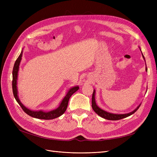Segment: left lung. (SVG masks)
<instances>
[{
  "mask_svg": "<svg viewBox=\"0 0 157 157\" xmlns=\"http://www.w3.org/2000/svg\"><path fill=\"white\" fill-rule=\"evenodd\" d=\"M141 51V50H140ZM142 56L144 59V56L142 54ZM146 71H147V67H146ZM141 105H140L138 106L137 108H136V109H134V111L130 112L129 113H126V114H114V113H109V112H106L104 110H102V109L99 108L98 106L96 105V103L95 101V90H94V92H93V94H92V107L94 110V112L96 113V114H98L99 116H101V117L106 119H108V120H113V121H115V120H119V119H121L123 118H125L127 117H129L130 115H132V114H134V113L137 111V110L139 109L140 106Z\"/></svg>",
  "mask_w": 157,
  "mask_h": 157,
  "instance_id": "left-lung-1",
  "label": "left lung"
}]
</instances>
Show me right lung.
Instances as JSON below:
<instances>
[{
  "mask_svg": "<svg viewBox=\"0 0 157 157\" xmlns=\"http://www.w3.org/2000/svg\"><path fill=\"white\" fill-rule=\"evenodd\" d=\"M22 54H23V51H21V54L19 55L18 58L17 59L13 69V81H12L13 93L17 102H18V104L20 105V106H21V109H23V111H24L26 114L32 117L40 119H46V120L53 119L55 118L59 117L62 115L63 113L65 112L67 108L68 102L70 97H71L73 93H75L77 90H78L79 86H75V87H73L71 89H69V90L67 92V94L64 97V98L62 100V101L59 107L55 110H52V111H51L49 112H44L43 111H32V110H29V109L26 108L19 99L18 95H17V80L19 67L20 62H21V60Z\"/></svg>",
  "mask_w": 157,
  "mask_h": 157,
  "instance_id": "right-lung-1",
  "label": "right lung"
}]
</instances>
